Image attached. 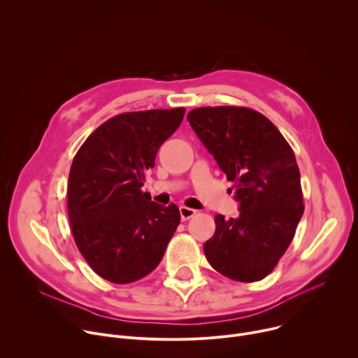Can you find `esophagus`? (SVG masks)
<instances>
[{
  "label": "esophagus",
  "instance_id": "1",
  "mask_svg": "<svg viewBox=\"0 0 358 358\" xmlns=\"http://www.w3.org/2000/svg\"><path fill=\"white\" fill-rule=\"evenodd\" d=\"M195 214H196V210L188 208V207H185V206L180 207V215H181V220H182V221H187V220L192 218Z\"/></svg>",
  "mask_w": 358,
  "mask_h": 358
}]
</instances>
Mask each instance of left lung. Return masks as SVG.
Listing matches in <instances>:
<instances>
[{
    "label": "left lung",
    "mask_w": 358,
    "mask_h": 358,
    "mask_svg": "<svg viewBox=\"0 0 358 358\" xmlns=\"http://www.w3.org/2000/svg\"><path fill=\"white\" fill-rule=\"evenodd\" d=\"M187 120L239 201L236 218L215 217L206 258L232 280H261L283 257L304 211L294 152L268 117L249 108H198Z\"/></svg>",
    "instance_id": "obj_1"
}]
</instances>
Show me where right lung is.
Instances as JSON below:
<instances>
[{
  "instance_id": "obj_1",
  "label": "right lung",
  "mask_w": 358,
  "mask_h": 358,
  "mask_svg": "<svg viewBox=\"0 0 358 358\" xmlns=\"http://www.w3.org/2000/svg\"><path fill=\"white\" fill-rule=\"evenodd\" d=\"M184 113L177 108L117 115L85 140L72 162L71 229L89 266L112 283H131L155 271L180 224L176 203L160 206L141 187Z\"/></svg>"
}]
</instances>
